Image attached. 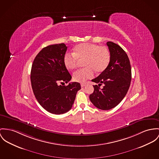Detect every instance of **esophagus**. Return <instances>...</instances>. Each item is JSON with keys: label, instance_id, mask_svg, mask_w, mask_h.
Returning <instances> with one entry per match:
<instances>
[{"label": "esophagus", "instance_id": "obj_1", "mask_svg": "<svg viewBox=\"0 0 159 159\" xmlns=\"http://www.w3.org/2000/svg\"><path fill=\"white\" fill-rule=\"evenodd\" d=\"M85 85V84H81V86H82V87H84Z\"/></svg>", "mask_w": 159, "mask_h": 159}]
</instances>
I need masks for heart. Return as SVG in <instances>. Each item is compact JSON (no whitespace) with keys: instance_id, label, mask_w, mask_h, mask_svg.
Segmentation results:
<instances>
[{"instance_id":"obj_1","label":"heart","mask_w":159,"mask_h":159,"mask_svg":"<svg viewBox=\"0 0 159 159\" xmlns=\"http://www.w3.org/2000/svg\"><path fill=\"white\" fill-rule=\"evenodd\" d=\"M85 67L79 69L73 73L75 82L83 83L94 76L95 71L102 73L110 64L111 54L107 47L91 43H83L75 46L74 52H66L63 57L65 66L68 70L76 68L79 60H83Z\"/></svg>"}]
</instances>
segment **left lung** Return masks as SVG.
<instances>
[{
  "mask_svg": "<svg viewBox=\"0 0 159 159\" xmlns=\"http://www.w3.org/2000/svg\"><path fill=\"white\" fill-rule=\"evenodd\" d=\"M111 60L107 69L92 80L94 92L89 95L92 103L98 109L109 110L116 107L126 96L131 80V68L125 51L117 44L108 42ZM102 83V89L99 87Z\"/></svg>",
  "mask_w": 159,
  "mask_h": 159,
  "instance_id": "8db88e82",
  "label": "left lung"
}]
</instances>
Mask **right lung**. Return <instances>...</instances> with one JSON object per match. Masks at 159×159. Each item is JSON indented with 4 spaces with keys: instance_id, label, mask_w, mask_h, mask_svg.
Segmentation results:
<instances>
[{
    "instance_id": "1",
    "label": "right lung",
    "mask_w": 159,
    "mask_h": 159,
    "mask_svg": "<svg viewBox=\"0 0 159 159\" xmlns=\"http://www.w3.org/2000/svg\"><path fill=\"white\" fill-rule=\"evenodd\" d=\"M66 50L65 43L47 46L38 53L31 67V86L37 100L45 110L54 114L71 110L81 89L78 82L60 85L71 79L63 61Z\"/></svg>"
}]
</instances>
